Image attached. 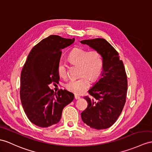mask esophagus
<instances>
[{"label": "esophagus", "mask_w": 152, "mask_h": 152, "mask_svg": "<svg viewBox=\"0 0 152 152\" xmlns=\"http://www.w3.org/2000/svg\"><path fill=\"white\" fill-rule=\"evenodd\" d=\"M80 97L79 95H75V99H80Z\"/></svg>", "instance_id": "obj_1"}]
</instances>
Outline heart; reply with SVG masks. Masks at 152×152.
<instances>
[{
    "mask_svg": "<svg viewBox=\"0 0 152 152\" xmlns=\"http://www.w3.org/2000/svg\"><path fill=\"white\" fill-rule=\"evenodd\" d=\"M68 58L72 64L79 65V75L82 76L69 80L65 85L66 88L74 94H81L90 87V79L95 80L101 74L103 66L102 56L97 50L88 51L82 48H75L68 54ZM57 70L61 77H67V66L64 62H58Z\"/></svg>",
    "mask_w": 152,
    "mask_h": 152,
    "instance_id": "b5f03b06",
    "label": "heart"
}]
</instances>
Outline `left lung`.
Listing matches in <instances>:
<instances>
[{"instance_id":"left-lung-1","label":"left lung","mask_w":152,"mask_h":152,"mask_svg":"<svg viewBox=\"0 0 152 152\" xmlns=\"http://www.w3.org/2000/svg\"><path fill=\"white\" fill-rule=\"evenodd\" d=\"M80 42L98 51L103 62L101 79L88 90L90 97H84L88 107L81 113V118L92 128H108L115 123L126 102L128 81L123 62L104 39L84 40Z\"/></svg>"}]
</instances>
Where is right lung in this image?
Wrapping results in <instances>:
<instances>
[{
	"label": "right lung",
	"mask_w": 152,
	"mask_h": 152,
	"mask_svg": "<svg viewBox=\"0 0 152 152\" xmlns=\"http://www.w3.org/2000/svg\"><path fill=\"white\" fill-rule=\"evenodd\" d=\"M75 39L50 35L32 48L22 69L20 96L28 119L39 127L47 128L58 123L62 110L74 99L66 90L57 94L48 86L59 80L57 66L61 50L72 44Z\"/></svg>",
	"instance_id": "right-lung-1"
}]
</instances>
